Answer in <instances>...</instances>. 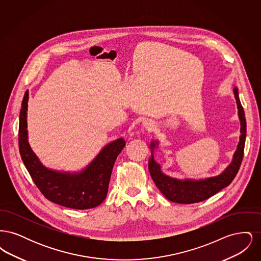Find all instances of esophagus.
<instances>
[{"mask_svg":"<svg viewBox=\"0 0 261 261\" xmlns=\"http://www.w3.org/2000/svg\"><path fill=\"white\" fill-rule=\"evenodd\" d=\"M143 126H144L148 131H152V130H153V127H154V124H153V122H152L151 120L147 119V120H145V121L143 122Z\"/></svg>","mask_w":261,"mask_h":261,"instance_id":"1","label":"esophagus"}]
</instances>
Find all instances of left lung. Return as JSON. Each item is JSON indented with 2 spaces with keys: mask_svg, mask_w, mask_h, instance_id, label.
I'll use <instances>...</instances> for the list:
<instances>
[{
  "mask_svg": "<svg viewBox=\"0 0 261 261\" xmlns=\"http://www.w3.org/2000/svg\"><path fill=\"white\" fill-rule=\"evenodd\" d=\"M236 99L238 115L241 122L240 141L234 152L231 163L225 168L223 172L214 177L205 179H176L167 176L162 171V166L154 161L153 150L159 147L158 141H152L149 145L151 155L149 160V171L154 184L160 189L162 195L170 201L177 203H195L208 198L221 191L225 187L229 186L240 169L244 156V149L247 136V123L245 112L241 105L238 88H234Z\"/></svg>",
  "mask_w": 261,
  "mask_h": 261,
  "instance_id": "left-lung-1",
  "label": "left lung"
}]
</instances>
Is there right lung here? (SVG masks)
<instances>
[{
	"label": "right lung",
	"mask_w": 261,
	"mask_h": 261,
	"mask_svg": "<svg viewBox=\"0 0 261 261\" xmlns=\"http://www.w3.org/2000/svg\"><path fill=\"white\" fill-rule=\"evenodd\" d=\"M28 98L27 90L19 114L18 145L22 162L35 185L46 199L62 206L74 210L98 206L107 197L112 167L125 147L124 139L119 138L108 144L79 172H62L47 168L39 161L28 143Z\"/></svg>",
	"instance_id": "add662e5"
}]
</instances>
